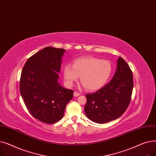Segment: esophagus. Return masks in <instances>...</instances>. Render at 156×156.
<instances>
[{
	"label": "esophagus",
	"instance_id": "1",
	"mask_svg": "<svg viewBox=\"0 0 156 156\" xmlns=\"http://www.w3.org/2000/svg\"><path fill=\"white\" fill-rule=\"evenodd\" d=\"M73 95H74V96H75V97H78V96H79L80 94L79 93L76 92H74Z\"/></svg>",
	"mask_w": 156,
	"mask_h": 156
}]
</instances>
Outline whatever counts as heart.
<instances>
[{
    "label": "heart",
    "instance_id": "b5f03b06",
    "mask_svg": "<svg viewBox=\"0 0 156 156\" xmlns=\"http://www.w3.org/2000/svg\"><path fill=\"white\" fill-rule=\"evenodd\" d=\"M113 70L110 61L95 57L79 58L73 61V66L66 65L63 75L66 83L72 86L78 80L88 91H96L108 82Z\"/></svg>",
    "mask_w": 156,
    "mask_h": 156
}]
</instances>
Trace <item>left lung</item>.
I'll list each match as a JSON object with an SVG mask.
<instances>
[{"label": "left lung", "instance_id": "obj_1", "mask_svg": "<svg viewBox=\"0 0 156 156\" xmlns=\"http://www.w3.org/2000/svg\"><path fill=\"white\" fill-rule=\"evenodd\" d=\"M133 87L132 71L126 62L119 57L115 74L109 83L95 93L86 95L87 117L99 124L119 118L129 104Z\"/></svg>", "mask_w": 156, "mask_h": 156}]
</instances>
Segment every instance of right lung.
<instances>
[{
  "label": "right lung",
  "mask_w": 156,
  "mask_h": 156,
  "mask_svg": "<svg viewBox=\"0 0 156 156\" xmlns=\"http://www.w3.org/2000/svg\"><path fill=\"white\" fill-rule=\"evenodd\" d=\"M64 48L47 47L27 60L20 83L21 95L31 115L45 123L61 120L73 90L59 83Z\"/></svg>",
  "instance_id": "right-lung-1"
}]
</instances>
